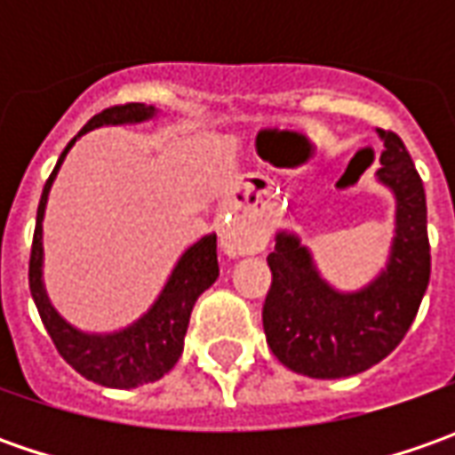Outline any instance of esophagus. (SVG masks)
I'll return each mask as SVG.
<instances>
[{"mask_svg":"<svg viewBox=\"0 0 455 455\" xmlns=\"http://www.w3.org/2000/svg\"><path fill=\"white\" fill-rule=\"evenodd\" d=\"M220 245L222 251L237 258V255L248 253H260L266 248V233L258 230V228H248V225H240V222H230L220 230Z\"/></svg>","mask_w":455,"mask_h":455,"instance_id":"34e87169","label":"esophagus"}]
</instances>
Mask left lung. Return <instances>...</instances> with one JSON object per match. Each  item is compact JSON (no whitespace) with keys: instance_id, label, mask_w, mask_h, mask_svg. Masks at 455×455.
I'll use <instances>...</instances> for the list:
<instances>
[{"instance_id":"1","label":"left lung","mask_w":455,"mask_h":455,"mask_svg":"<svg viewBox=\"0 0 455 455\" xmlns=\"http://www.w3.org/2000/svg\"><path fill=\"white\" fill-rule=\"evenodd\" d=\"M382 139L377 182L395 197V233L385 268L357 291L334 289L301 237L275 233L268 255L273 283L263 306L271 352L289 370L316 379L359 375L408 334L430 281L426 189L400 136Z\"/></svg>"}]
</instances>
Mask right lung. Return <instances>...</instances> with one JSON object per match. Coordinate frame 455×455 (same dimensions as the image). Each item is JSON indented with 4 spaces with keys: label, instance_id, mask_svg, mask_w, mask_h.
Here are the masks:
<instances>
[{
    "label": "right lung",
    "instance_id": "obj_1",
    "mask_svg": "<svg viewBox=\"0 0 455 455\" xmlns=\"http://www.w3.org/2000/svg\"><path fill=\"white\" fill-rule=\"evenodd\" d=\"M156 116L154 106L144 103H126L106 108L103 114L93 116L80 133L65 147L58 164L52 169L50 180L44 182L43 197L37 204V222L32 237V255H29V291L35 306L40 311L44 329L50 339L55 341L60 357L85 379H93L103 387L129 390L147 382H156L177 364L182 357L184 334L189 326L192 306L200 299V293L210 289L220 275L218 266V235L200 237L192 243L177 260L166 278L164 289L149 306L147 314L124 329L116 331H83L70 322H65L58 308L50 304V296L44 291L43 281V220L50 187L55 182L60 164L68 151L78 141L83 133L100 129V126H124V124H144Z\"/></svg>",
    "mask_w": 455,
    "mask_h": 455
}]
</instances>
